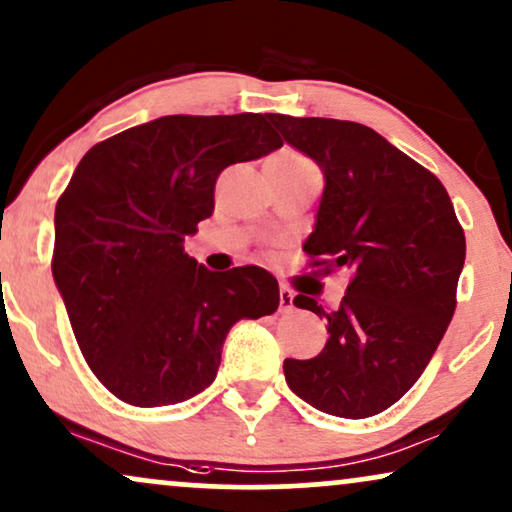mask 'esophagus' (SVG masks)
Returning <instances> with one entry per match:
<instances>
[{"label":"esophagus","instance_id":"obj_1","mask_svg":"<svg viewBox=\"0 0 512 512\" xmlns=\"http://www.w3.org/2000/svg\"><path fill=\"white\" fill-rule=\"evenodd\" d=\"M293 300H295V293L286 286H281L278 290V302H281V312H290L293 309Z\"/></svg>","mask_w":512,"mask_h":512}]
</instances>
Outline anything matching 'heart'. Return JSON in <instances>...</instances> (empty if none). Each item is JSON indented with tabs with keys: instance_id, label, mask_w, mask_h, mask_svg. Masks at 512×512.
<instances>
[{
	"instance_id": "heart-1",
	"label": "heart",
	"mask_w": 512,
	"mask_h": 512,
	"mask_svg": "<svg viewBox=\"0 0 512 512\" xmlns=\"http://www.w3.org/2000/svg\"><path fill=\"white\" fill-rule=\"evenodd\" d=\"M281 158H288V160H304L302 155H297V153H283Z\"/></svg>"
}]
</instances>
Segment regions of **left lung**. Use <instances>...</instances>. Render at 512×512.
<instances>
[{
  "label": "left lung",
  "mask_w": 512,
  "mask_h": 512,
  "mask_svg": "<svg viewBox=\"0 0 512 512\" xmlns=\"http://www.w3.org/2000/svg\"><path fill=\"white\" fill-rule=\"evenodd\" d=\"M281 137L326 177L309 267L349 271L335 312L312 297L293 304L326 316L328 340L314 359L283 361L297 397L340 418H368L411 390L456 312L465 234L435 174L371 127L331 118L267 113Z\"/></svg>",
  "instance_id": "1"
}]
</instances>
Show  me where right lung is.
I'll use <instances>...</instances> for the list:
<instances>
[{
    "mask_svg": "<svg viewBox=\"0 0 512 512\" xmlns=\"http://www.w3.org/2000/svg\"><path fill=\"white\" fill-rule=\"evenodd\" d=\"M281 146L262 113L165 115L84 153L56 203L51 271L84 361L125 404L196 397L229 328L276 312L267 269L208 271L184 241L222 170Z\"/></svg>",
    "mask_w": 512,
    "mask_h": 512,
    "instance_id": "right-lung-1",
    "label": "right lung"
}]
</instances>
